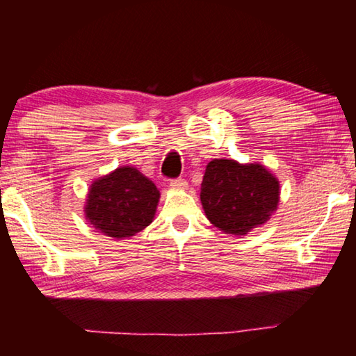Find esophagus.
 <instances>
[{"instance_id":"obj_1","label":"esophagus","mask_w":356,"mask_h":356,"mask_svg":"<svg viewBox=\"0 0 356 356\" xmlns=\"http://www.w3.org/2000/svg\"><path fill=\"white\" fill-rule=\"evenodd\" d=\"M186 180L185 179H174V180H171V186L172 188H176V190H184V188H186Z\"/></svg>"}]
</instances>
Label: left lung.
<instances>
[{"label": "left lung", "mask_w": 356, "mask_h": 356, "mask_svg": "<svg viewBox=\"0 0 356 356\" xmlns=\"http://www.w3.org/2000/svg\"><path fill=\"white\" fill-rule=\"evenodd\" d=\"M201 202L209 221L232 236L262 226L278 209L280 182L259 163L216 159L206 168Z\"/></svg>", "instance_id": "left-lung-1"}]
</instances>
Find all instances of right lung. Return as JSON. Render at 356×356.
<instances>
[{"mask_svg": "<svg viewBox=\"0 0 356 356\" xmlns=\"http://www.w3.org/2000/svg\"><path fill=\"white\" fill-rule=\"evenodd\" d=\"M159 200L152 180L134 166H120L91 184L84 215L99 232L120 240L152 222Z\"/></svg>", "mask_w": 356, "mask_h": 356, "instance_id": "right-lung-1", "label": "right lung"}]
</instances>
